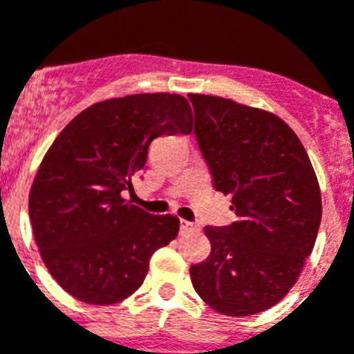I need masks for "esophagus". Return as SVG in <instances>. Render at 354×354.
I'll return each instance as SVG.
<instances>
[{"label": "esophagus", "instance_id": "1", "mask_svg": "<svg viewBox=\"0 0 354 354\" xmlns=\"http://www.w3.org/2000/svg\"><path fill=\"white\" fill-rule=\"evenodd\" d=\"M192 230H197L194 223H188V221H180V232L186 233V232H192Z\"/></svg>", "mask_w": 354, "mask_h": 354}]
</instances>
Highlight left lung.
<instances>
[{
  "label": "left lung",
  "instance_id": "left-lung-1",
  "mask_svg": "<svg viewBox=\"0 0 354 354\" xmlns=\"http://www.w3.org/2000/svg\"><path fill=\"white\" fill-rule=\"evenodd\" d=\"M195 137L213 186L232 195L236 221L206 226L212 253L189 268L195 291L227 317H250L284 299L313 251L322 197L308 151L275 113L189 93Z\"/></svg>",
  "mask_w": 354,
  "mask_h": 354
}]
</instances>
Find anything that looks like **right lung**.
<instances>
[{
  "label": "right lung",
  "mask_w": 354,
  "mask_h": 354,
  "mask_svg": "<svg viewBox=\"0 0 354 354\" xmlns=\"http://www.w3.org/2000/svg\"><path fill=\"white\" fill-rule=\"evenodd\" d=\"M192 130L186 97L157 92L92 104L55 137L32 183L28 215L41 259L66 293L110 306L141 288L179 218L151 215L122 192L133 189L153 139Z\"/></svg>",
  "instance_id": "obj_1"
}]
</instances>
